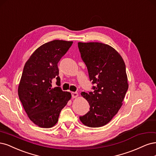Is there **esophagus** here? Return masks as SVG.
Wrapping results in <instances>:
<instances>
[{
  "label": "esophagus",
  "mask_w": 156,
  "mask_h": 156,
  "mask_svg": "<svg viewBox=\"0 0 156 156\" xmlns=\"http://www.w3.org/2000/svg\"><path fill=\"white\" fill-rule=\"evenodd\" d=\"M71 94H72L73 98H76V97H78V93L77 92H72V93H71Z\"/></svg>",
  "instance_id": "obj_1"
}]
</instances>
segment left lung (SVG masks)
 <instances>
[{
  "label": "left lung",
  "instance_id": "1",
  "mask_svg": "<svg viewBox=\"0 0 156 156\" xmlns=\"http://www.w3.org/2000/svg\"><path fill=\"white\" fill-rule=\"evenodd\" d=\"M81 58L88 70L92 92L81 93L89 104V111L80 120L91 128L107 124L122 105L128 89L124 60L108 44L98 42L78 43Z\"/></svg>",
  "mask_w": 156,
  "mask_h": 156
}]
</instances>
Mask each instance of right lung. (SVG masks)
I'll use <instances>...</instances> for the list:
<instances>
[{"label":"right lung","mask_w":156,"mask_h":156,"mask_svg":"<svg viewBox=\"0 0 156 156\" xmlns=\"http://www.w3.org/2000/svg\"><path fill=\"white\" fill-rule=\"evenodd\" d=\"M73 41L54 40L37 48L24 65L18 94L30 120L38 126L52 128L58 122L62 109L71 98L69 92L52 87L56 79L59 85L58 63Z\"/></svg>","instance_id":"right-lung-1"}]
</instances>
